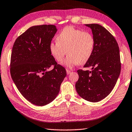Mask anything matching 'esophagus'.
<instances>
[{"label":"esophagus","mask_w":132,"mask_h":132,"mask_svg":"<svg viewBox=\"0 0 132 132\" xmlns=\"http://www.w3.org/2000/svg\"><path fill=\"white\" fill-rule=\"evenodd\" d=\"M70 72L71 71L69 70H68V69H66V73H67V75H69L70 73Z\"/></svg>","instance_id":"1"}]
</instances>
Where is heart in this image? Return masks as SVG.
I'll use <instances>...</instances> for the list:
<instances>
[{"label": "heart", "mask_w": 132, "mask_h": 132, "mask_svg": "<svg viewBox=\"0 0 132 132\" xmlns=\"http://www.w3.org/2000/svg\"><path fill=\"white\" fill-rule=\"evenodd\" d=\"M56 43L51 42L49 50L52 57L67 68H72L77 64H83L90 59L94 48L93 35L71 26L64 27L56 38Z\"/></svg>", "instance_id": "obj_1"}]
</instances>
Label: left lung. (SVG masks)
Wrapping results in <instances>:
<instances>
[{
    "label": "left lung",
    "mask_w": 132,
    "mask_h": 132,
    "mask_svg": "<svg viewBox=\"0 0 132 132\" xmlns=\"http://www.w3.org/2000/svg\"><path fill=\"white\" fill-rule=\"evenodd\" d=\"M85 26L91 29L95 41L93 52L84 66L91 70H78L75 87L81 98L96 102L107 97L117 83L121 69L119 49L115 38L104 27Z\"/></svg>",
    "instance_id": "obj_1"
}]
</instances>
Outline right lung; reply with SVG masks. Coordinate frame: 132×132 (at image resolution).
Segmentation results:
<instances>
[{
    "mask_svg": "<svg viewBox=\"0 0 132 132\" xmlns=\"http://www.w3.org/2000/svg\"><path fill=\"white\" fill-rule=\"evenodd\" d=\"M54 25L31 27L15 40L10 60V74L21 95L32 104L44 106L53 101L66 76L49 46L57 31ZM52 65L54 68L49 71Z\"/></svg>",
    "mask_w": 132,
    "mask_h": 132,
    "instance_id": "1",
    "label": "right lung"
}]
</instances>
